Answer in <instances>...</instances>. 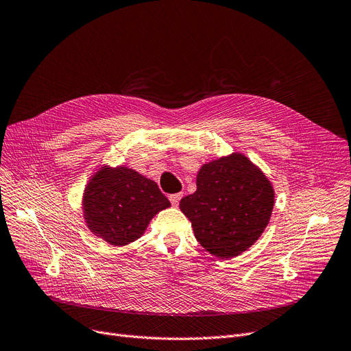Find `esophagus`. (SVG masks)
Instances as JSON below:
<instances>
[{"label":"esophagus","instance_id":"1","mask_svg":"<svg viewBox=\"0 0 351 351\" xmlns=\"http://www.w3.org/2000/svg\"><path fill=\"white\" fill-rule=\"evenodd\" d=\"M181 197H183V193H177V194H171L170 197V202H171V204L173 206H178V203H180V200H181Z\"/></svg>","mask_w":351,"mask_h":351}]
</instances>
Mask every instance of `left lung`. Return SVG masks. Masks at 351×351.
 <instances>
[{
  "mask_svg": "<svg viewBox=\"0 0 351 351\" xmlns=\"http://www.w3.org/2000/svg\"><path fill=\"white\" fill-rule=\"evenodd\" d=\"M195 186L180 208L208 254L234 258L259 239L272 215L275 190L245 154L232 152L203 164Z\"/></svg>",
  "mask_w": 351,
  "mask_h": 351,
  "instance_id": "8db88e82",
  "label": "left lung"
}]
</instances>
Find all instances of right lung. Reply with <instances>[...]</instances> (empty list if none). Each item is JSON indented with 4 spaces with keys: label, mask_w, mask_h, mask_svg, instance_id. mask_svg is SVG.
I'll use <instances>...</instances> for the list:
<instances>
[{
    "label": "right lung",
    "mask_w": 351,
    "mask_h": 351,
    "mask_svg": "<svg viewBox=\"0 0 351 351\" xmlns=\"http://www.w3.org/2000/svg\"><path fill=\"white\" fill-rule=\"evenodd\" d=\"M170 206L156 181L123 165H101L82 195L88 229L115 247L139 239L152 217Z\"/></svg>",
    "instance_id": "1"
}]
</instances>
